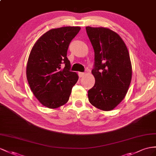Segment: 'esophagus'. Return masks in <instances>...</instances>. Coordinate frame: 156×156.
I'll list each match as a JSON object with an SVG mask.
<instances>
[{
	"label": "esophagus",
	"instance_id": "obj_1",
	"mask_svg": "<svg viewBox=\"0 0 156 156\" xmlns=\"http://www.w3.org/2000/svg\"><path fill=\"white\" fill-rule=\"evenodd\" d=\"M84 75H85V73H78V76H79L80 78L83 77Z\"/></svg>",
	"mask_w": 156,
	"mask_h": 156
}]
</instances>
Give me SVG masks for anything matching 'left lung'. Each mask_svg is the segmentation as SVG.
Masks as SVG:
<instances>
[{
	"mask_svg": "<svg viewBox=\"0 0 156 156\" xmlns=\"http://www.w3.org/2000/svg\"><path fill=\"white\" fill-rule=\"evenodd\" d=\"M94 50L91 73L95 83L88 90L92 105L103 111L113 109L127 93L132 78V66L127 47L121 37L105 27H86Z\"/></svg>",
	"mask_w": 156,
	"mask_h": 156,
	"instance_id": "obj_1",
	"label": "left lung"
}]
</instances>
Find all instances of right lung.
Segmentation results:
<instances>
[{
  "instance_id": "obj_1",
  "label": "right lung",
  "mask_w": 156,
  "mask_h": 156,
  "mask_svg": "<svg viewBox=\"0 0 156 156\" xmlns=\"http://www.w3.org/2000/svg\"><path fill=\"white\" fill-rule=\"evenodd\" d=\"M80 27H62L44 34L31 51L26 74L30 88L42 105L61 107L69 101L72 88L78 80L70 71L67 51Z\"/></svg>"
}]
</instances>
